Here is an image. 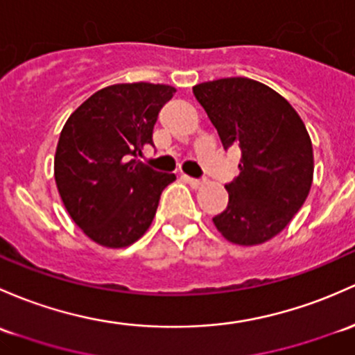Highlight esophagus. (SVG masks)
Here are the masks:
<instances>
[{
	"label": "esophagus",
	"instance_id": "1",
	"mask_svg": "<svg viewBox=\"0 0 355 355\" xmlns=\"http://www.w3.org/2000/svg\"><path fill=\"white\" fill-rule=\"evenodd\" d=\"M184 178L187 184H190V187H193V189H199L204 185V180H200V178H192V177H189V175H184Z\"/></svg>",
	"mask_w": 355,
	"mask_h": 355
}]
</instances>
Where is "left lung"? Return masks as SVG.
<instances>
[{
  "label": "left lung",
  "mask_w": 355,
  "mask_h": 355,
  "mask_svg": "<svg viewBox=\"0 0 355 355\" xmlns=\"http://www.w3.org/2000/svg\"><path fill=\"white\" fill-rule=\"evenodd\" d=\"M223 148L241 149L240 175L225 187L227 207L214 216L227 241L259 245L289 225L313 182V146L303 121L274 89L248 78L193 87Z\"/></svg>",
  "instance_id": "obj_1"
}]
</instances>
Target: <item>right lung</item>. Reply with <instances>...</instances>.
Instances as JSON below:
<instances>
[{
    "mask_svg": "<svg viewBox=\"0 0 355 355\" xmlns=\"http://www.w3.org/2000/svg\"><path fill=\"white\" fill-rule=\"evenodd\" d=\"M168 85H112L93 93L61 130L54 177L73 221L95 243L122 248L151 225L159 196L175 173L143 162L159 110L171 100Z\"/></svg>",
    "mask_w": 355,
    "mask_h": 355,
    "instance_id": "1",
    "label": "right lung"
}]
</instances>
